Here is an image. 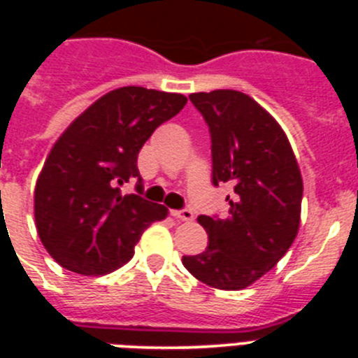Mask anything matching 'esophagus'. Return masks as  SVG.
Masks as SVG:
<instances>
[{
  "label": "esophagus",
  "instance_id": "34e87169",
  "mask_svg": "<svg viewBox=\"0 0 358 358\" xmlns=\"http://www.w3.org/2000/svg\"><path fill=\"white\" fill-rule=\"evenodd\" d=\"M172 215L177 218V220H182V222L194 220V211L188 210V208H185V210H173Z\"/></svg>",
  "mask_w": 358,
  "mask_h": 358
}]
</instances>
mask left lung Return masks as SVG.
<instances>
[{
	"mask_svg": "<svg viewBox=\"0 0 358 358\" xmlns=\"http://www.w3.org/2000/svg\"><path fill=\"white\" fill-rule=\"evenodd\" d=\"M189 100L211 136V181L231 182L226 218L201 215L206 251L182 256L199 281L240 290L283 258L299 229L303 179L283 129L248 94L233 90L194 93Z\"/></svg>",
	"mask_w": 358,
	"mask_h": 358,
	"instance_id": "obj_1",
	"label": "left lung"
}]
</instances>
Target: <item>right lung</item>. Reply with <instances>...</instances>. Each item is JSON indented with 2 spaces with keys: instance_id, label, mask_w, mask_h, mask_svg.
I'll list each match as a JSON object with an SVG mask.
<instances>
[{
  "instance_id": "obj_1",
  "label": "right lung",
  "mask_w": 358,
  "mask_h": 358,
  "mask_svg": "<svg viewBox=\"0 0 358 358\" xmlns=\"http://www.w3.org/2000/svg\"><path fill=\"white\" fill-rule=\"evenodd\" d=\"M177 93L127 85L110 91L62 132L34 194L39 238L53 260L84 276L109 274L134 256L143 231L169 210L118 186L138 179V154L186 106Z\"/></svg>"
}]
</instances>
